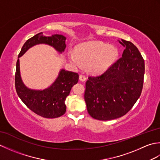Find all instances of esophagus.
<instances>
[{
	"mask_svg": "<svg viewBox=\"0 0 160 160\" xmlns=\"http://www.w3.org/2000/svg\"><path fill=\"white\" fill-rule=\"evenodd\" d=\"M79 79L80 81H82V82H84V81L86 80V77L83 76V75H80Z\"/></svg>",
	"mask_w": 160,
	"mask_h": 160,
	"instance_id": "1",
	"label": "esophagus"
}]
</instances>
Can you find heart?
Masks as SVG:
<instances>
[{"label": "heart", "instance_id": "heart-1", "mask_svg": "<svg viewBox=\"0 0 160 160\" xmlns=\"http://www.w3.org/2000/svg\"><path fill=\"white\" fill-rule=\"evenodd\" d=\"M118 56V50L114 45L91 42L77 47L76 53L69 52L68 59L74 67L81 68L87 65L89 73L100 75L109 69Z\"/></svg>", "mask_w": 160, "mask_h": 160}]
</instances>
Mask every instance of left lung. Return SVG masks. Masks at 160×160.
<instances>
[{"label":"left lung","instance_id":"1","mask_svg":"<svg viewBox=\"0 0 160 160\" xmlns=\"http://www.w3.org/2000/svg\"><path fill=\"white\" fill-rule=\"evenodd\" d=\"M124 47L121 58L101 76L89 77L84 100L88 113L98 120L123 116L140 98L143 87L144 60L132 42L118 40Z\"/></svg>","mask_w":160,"mask_h":160}]
</instances>
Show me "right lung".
<instances>
[{
  "label": "right lung",
  "instance_id": "add662e5",
  "mask_svg": "<svg viewBox=\"0 0 160 160\" xmlns=\"http://www.w3.org/2000/svg\"><path fill=\"white\" fill-rule=\"evenodd\" d=\"M66 39L65 36L60 34L45 36L42 32L39 33L27 40L18 57L15 76L17 94L30 110L43 118H56L65 113L67 107L64 101L69 95L71 88L78 83L79 76L77 73L62 69L55 81L46 89H30L22 82L19 58L32 47L40 44L52 47L61 54L66 48Z\"/></svg>",
  "mask_w": 160,
  "mask_h": 160
}]
</instances>
